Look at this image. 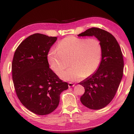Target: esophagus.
<instances>
[{
	"instance_id": "34e87169",
	"label": "esophagus",
	"mask_w": 134,
	"mask_h": 134,
	"mask_svg": "<svg viewBox=\"0 0 134 134\" xmlns=\"http://www.w3.org/2000/svg\"><path fill=\"white\" fill-rule=\"evenodd\" d=\"M75 86V84L73 83H68V87H74Z\"/></svg>"
}]
</instances>
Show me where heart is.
<instances>
[{
    "mask_svg": "<svg viewBox=\"0 0 134 134\" xmlns=\"http://www.w3.org/2000/svg\"><path fill=\"white\" fill-rule=\"evenodd\" d=\"M102 48L100 41L96 38H80L67 36L58 43L57 50L52 49L48 53L49 64L59 75L68 66L71 67L60 75L62 79L76 81L94 74L100 64Z\"/></svg>",
    "mask_w": 134,
    "mask_h": 134,
    "instance_id": "heart-1",
    "label": "heart"
}]
</instances>
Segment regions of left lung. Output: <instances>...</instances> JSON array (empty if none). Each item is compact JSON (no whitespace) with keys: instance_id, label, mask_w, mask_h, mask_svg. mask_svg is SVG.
Listing matches in <instances>:
<instances>
[{"instance_id":"left-lung-1","label":"left lung","mask_w":134,"mask_h":134,"mask_svg":"<svg viewBox=\"0 0 134 134\" xmlns=\"http://www.w3.org/2000/svg\"><path fill=\"white\" fill-rule=\"evenodd\" d=\"M77 36H94L101 43L102 60L97 71L79 83L85 89L82 103L90 109H101L113 100L122 79V52L115 37L104 30L92 27Z\"/></svg>"}]
</instances>
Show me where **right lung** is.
<instances>
[{"mask_svg":"<svg viewBox=\"0 0 134 134\" xmlns=\"http://www.w3.org/2000/svg\"><path fill=\"white\" fill-rule=\"evenodd\" d=\"M57 37L34 34L24 40L14 53L12 75L20 102L33 113L44 115L58 106L60 95L68 88L50 68L49 49Z\"/></svg>","mask_w":134,"mask_h":134,"instance_id":"1","label":"right lung"}]
</instances>
